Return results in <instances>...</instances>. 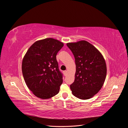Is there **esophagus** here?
I'll return each instance as SVG.
<instances>
[{"mask_svg": "<svg viewBox=\"0 0 128 128\" xmlns=\"http://www.w3.org/2000/svg\"><path fill=\"white\" fill-rule=\"evenodd\" d=\"M67 70H64V76H66V75H67Z\"/></svg>", "mask_w": 128, "mask_h": 128, "instance_id": "34e87169", "label": "esophagus"}]
</instances>
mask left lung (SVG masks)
<instances>
[{
	"instance_id": "obj_1",
	"label": "left lung",
	"mask_w": 128,
	"mask_h": 128,
	"mask_svg": "<svg viewBox=\"0 0 128 128\" xmlns=\"http://www.w3.org/2000/svg\"><path fill=\"white\" fill-rule=\"evenodd\" d=\"M75 59V80L70 88L72 94L80 99H90L102 88L105 80V61L94 46L86 40L67 44Z\"/></svg>"
}]
</instances>
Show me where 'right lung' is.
Here are the masks:
<instances>
[{"label":"right lung","instance_id":"right-lung-1","mask_svg":"<svg viewBox=\"0 0 128 128\" xmlns=\"http://www.w3.org/2000/svg\"><path fill=\"white\" fill-rule=\"evenodd\" d=\"M64 46L53 38L36 42L27 51L22 70L27 86L37 97L49 99L57 94L62 83L56 56Z\"/></svg>","mask_w":128,"mask_h":128}]
</instances>
